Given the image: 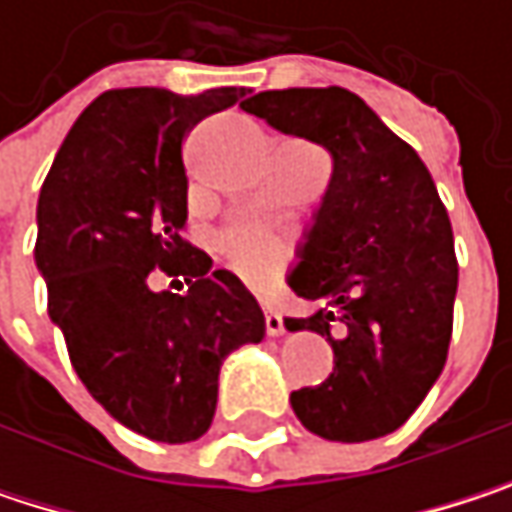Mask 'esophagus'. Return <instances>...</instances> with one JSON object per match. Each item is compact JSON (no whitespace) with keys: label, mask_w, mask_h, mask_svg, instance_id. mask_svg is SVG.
<instances>
[{"label":"esophagus","mask_w":512,"mask_h":512,"mask_svg":"<svg viewBox=\"0 0 512 512\" xmlns=\"http://www.w3.org/2000/svg\"><path fill=\"white\" fill-rule=\"evenodd\" d=\"M266 335H272V338H278V335H284V317L278 314V311H272V308H266Z\"/></svg>","instance_id":"1"}]
</instances>
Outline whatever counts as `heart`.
Wrapping results in <instances>:
<instances>
[{
  "instance_id": "heart-1",
  "label": "heart",
  "mask_w": 512,
  "mask_h": 512,
  "mask_svg": "<svg viewBox=\"0 0 512 512\" xmlns=\"http://www.w3.org/2000/svg\"><path fill=\"white\" fill-rule=\"evenodd\" d=\"M219 249L240 278L252 284H263L278 272L281 260L287 255V240L275 231L243 225V228L225 231L219 240Z\"/></svg>"
}]
</instances>
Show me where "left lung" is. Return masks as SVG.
<instances>
[{"mask_svg":"<svg viewBox=\"0 0 512 512\" xmlns=\"http://www.w3.org/2000/svg\"><path fill=\"white\" fill-rule=\"evenodd\" d=\"M243 109L332 154L329 189L287 275L317 311L284 326L323 335L335 367L290 406L329 442L388 436L448 358L460 275L448 210L421 156L347 88L260 91Z\"/></svg>","mask_w":512,"mask_h":512,"instance_id":"obj_1","label":"left lung"}]
</instances>
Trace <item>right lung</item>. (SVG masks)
Returning <instances> with one entry per match:
<instances>
[{
  "mask_svg": "<svg viewBox=\"0 0 512 512\" xmlns=\"http://www.w3.org/2000/svg\"><path fill=\"white\" fill-rule=\"evenodd\" d=\"M243 94H100L70 127L38 198L35 263L70 364L115 421L154 442L201 439L222 361L266 332L246 284L183 240V139ZM154 268L183 274L190 293L154 291Z\"/></svg>",
  "mask_w": 512,
  "mask_h": 512,
  "instance_id": "1",
  "label": "right lung"
}]
</instances>
